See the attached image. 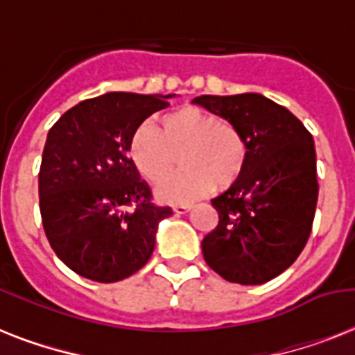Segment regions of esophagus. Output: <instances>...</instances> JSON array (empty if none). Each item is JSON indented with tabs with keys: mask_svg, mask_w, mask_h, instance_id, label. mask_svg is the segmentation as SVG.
<instances>
[{
	"mask_svg": "<svg viewBox=\"0 0 355 355\" xmlns=\"http://www.w3.org/2000/svg\"><path fill=\"white\" fill-rule=\"evenodd\" d=\"M189 210H191V205H178L173 208V211H175V214H178V216H184V214H188Z\"/></svg>",
	"mask_w": 355,
	"mask_h": 355,
	"instance_id": "1",
	"label": "esophagus"
}]
</instances>
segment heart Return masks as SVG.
Returning <instances> with one entry per match:
<instances>
[{"mask_svg":"<svg viewBox=\"0 0 355 355\" xmlns=\"http://www.w3.org/2000/svg\"><path fill=\"white\" fill-rule=\"evenodd\" d=\"M180 150L186 169L167 178L158 189V197L171 205L193 202L214 191L217 182L232 184L247 162L241 132L216 114L195 107L164 116L160 130L150 125L139 127L128 156L147 182L158 184L171 173Z\"/></svg>","mask_w":355,"mask_h":355,"instance_id":"b5f03b06","label":"heart"}]
</instances>
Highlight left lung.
Here are the masks:
<instances>
[{
  "label": "left lung",
  "mask_w": 355,
  "mask_h": 355,
  "mask_svg": "<svg viewBox=\"0 0 355 355\" xmlns=\"http://www.w3.org/2000/svg\"><path fill=\"white\" fill-rule=\"evenodd\" d=\"M193 103L227 119L247 144L241 175L211 199L219 223L202 239L206 263L234 284H265L295 263L311 234L319 197L313 136L259 94Z\"/></svg>",
  "instance_id": "obj_1"
}]
</instances>
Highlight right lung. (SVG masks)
<instances>
[{"label":"right lung","instance_id":"obj_1","mask_svg":"<svg viewBox=\"0 0 355 355\" xmlns=\"http://www.w3.org/2000/svg\"><path fill=\"white\" fill-rule=\"evenodd\" d=\"M167 97L112 92L62 114L47 132L38 173L42 225L58 258L88 280L112 284L138 272L155 250L153 202L127 158L136 128Z\"/></svg>","mask_w":355,"mask_h":355}]
</instances>
